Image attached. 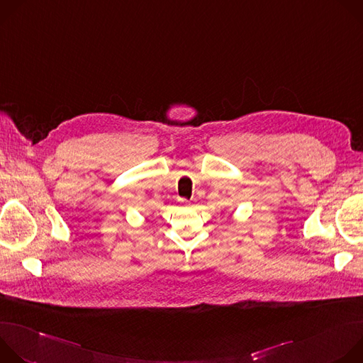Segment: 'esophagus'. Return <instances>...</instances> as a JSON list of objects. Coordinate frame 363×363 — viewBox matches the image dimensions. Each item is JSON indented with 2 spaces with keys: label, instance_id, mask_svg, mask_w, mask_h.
Wrapping results in <instances>:
<instances>
[{
  "label": "esophagus",
  "instance_id": "obj_1",
  "mask_svg": "<svg viewBox=\"0 0 363 363\" xmlns=\"http://www.w3.org/2000/svg\"><path fill=\"white\" fill-rule=\"evenodd\" d=\"M181 202H182V203H185V205H188V206H191V203H192L191 201H186V199H181Z\"/></svg>",
  "mask_w": 363,
  "mask_h": 363
}]
</instances>
